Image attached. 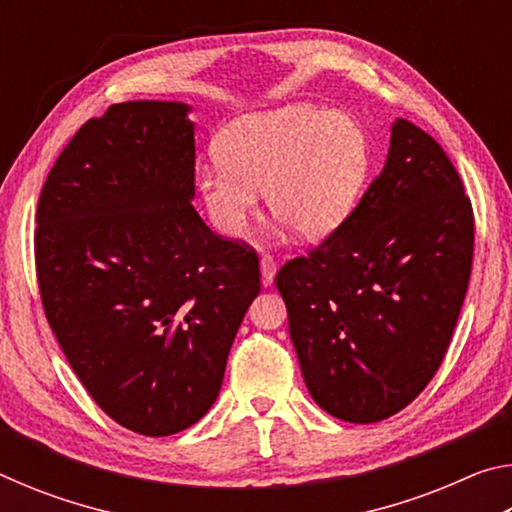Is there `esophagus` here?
I'll use <instances>...</instances> for the list:
<instances>
[{
	"mask_svg": "<svg viewBox=\"0 0 512 512\" xmlns=\"http://www.w3.org/2000/svg\"><path fill=\"white\" fill-rule=\"evenodd\" d=\"M259 271H262V282H264V287H268V284H273L277 266H275V262H273V257H271V255H264L262 259H259Z\"/></svg>",
	"mask_w": 512,
	"mask_h": 512,
	"instance_id": "1",
	"label": "esophagus"
}]
</instances>
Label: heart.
<instances>
[{
  "label": "heart",
  "mask_w": 512,
  "mask_h": 512,
  "mask_svg": "<svg viewBox=\"0 0 512 512\" xmlns=\"http://www.w3.org/2000/svg\"><path fill=\"white\" fill-rule=\"evenodd\" d=\"M219 160L196 173L212 223L241 237L266 192L268 210L302 239L339 228L357 203L370 169V140L345 112L293 103L225 128Z\"/></svg>",
  "instance_id": "heart-1"
}]
</instances>
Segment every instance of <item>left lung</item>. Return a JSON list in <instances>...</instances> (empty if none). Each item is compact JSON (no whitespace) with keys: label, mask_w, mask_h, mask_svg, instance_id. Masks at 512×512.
<instances>
[{"label":"left lung","mask_w":512,"mask_h":512,"mask_svg":"<svg viewBox=\"0 0 512 512\" xmlns=\"http://www.w3.org/2000/svg\"><path fill=\"white\" fill-rule=\"evenodd\" d=\"M474 214L452 160L395 119L384 169L323 244L275 275L309 395L345 422L402 411L436 375L470 284Z\"/></svg>","instance_id":"8db88e82"}]
</instances>
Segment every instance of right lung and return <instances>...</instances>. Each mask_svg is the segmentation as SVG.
Segmentation results:
<instances>
[{
    "label": "right lung",
    "instance_id": "add662e5",
    "mask_svg": "<svg viewBox=\"0 0 512 512\" xmlns=\"http://www.w3.org/2000/svg\"><path fill=\"white\" fill-rule=\"evenodd\" d=\"M187 103L126 101L85 121L36 212L45 316L103 411L171 436L210 411L259 289L257 253L194 210Z\"/></svg>",
    "mask_w": 512,
    "mask_h": 512
}]
</instances>
